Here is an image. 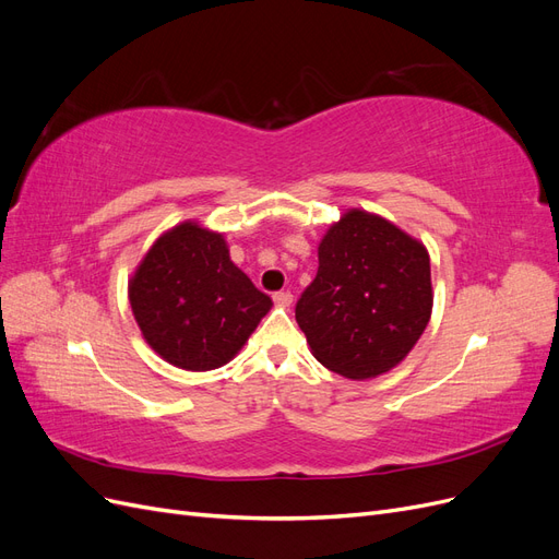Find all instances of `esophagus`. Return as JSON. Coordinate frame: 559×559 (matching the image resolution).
Returning <instances> with one entry per match:
<instances>
[{
  "label": "esophagus",
  "instance_id": "1",
  "mask_svg": "<svg viewBox=\"0 0 559 559\" xmlns=\"http://www.w3.org/2000/svg\"><path fill=\"white\" fill-rule=\"evenodd\" d=\"M273 300L277 302V306H282V308H289L292 302H294V294H292V292H277V294L273 296Z\"/></svg>",
  "mask_w": 559,
  "mask_h": 559
}]
</instances>
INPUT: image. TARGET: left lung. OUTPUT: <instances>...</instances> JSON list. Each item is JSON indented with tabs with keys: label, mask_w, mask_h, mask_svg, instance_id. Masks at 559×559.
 I'll list each match as a JSON object with an SVG mask.
<instances>
[{
	"label": "left lung",
	"mask_w": 559,
	"mask_h": 559,
	"mask_svg": "<svg viewBox=\"0 0 559 559\" xmlns=\"http://www.w3.org/2000/svg\"><path fill=\"white\" fill-rule=\"evenodd\" d=\"M317 257V277L296 302L312 357L349 380L389 373L431 319L427 247L384 216L354 207L329 226Z\"/></svg>",
	"instance_id": "8db88e82"
}]
</instances>
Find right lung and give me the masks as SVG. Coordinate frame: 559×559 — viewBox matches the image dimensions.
Masks as SVG:
<instances>
[{
	"mask_svg": "<svg viewBox=\"0 0 559 559\" xmlns=\"http://www.w3.org/2000/svg\"><path fill=\"white\" fill-rule=\"evenodd\" d=\"M128 298L148 347L195 373L226 366L273 308L230 261L224 233L191 218L151 245L128 282Z\"/></svg>",
	"mask_w": 559,
	"mask_h": 559,
	"instance_id": "right-lung-1",
	"label": "right lung"
}]
</instances>
